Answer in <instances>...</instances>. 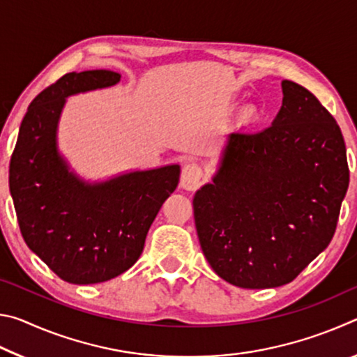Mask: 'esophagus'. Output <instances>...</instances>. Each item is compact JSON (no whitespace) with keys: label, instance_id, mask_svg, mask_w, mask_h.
<instances>
[{"label":"esophagus","instance_id":"esophagus-1","mask_svg":"<svg viewBox=\"0 0 357 357\" xmlns=\"http://www.w3.org/2000/svg\"><path fill=\"white\" fill-rule=\"evenodd\" d=\"M202 178H203L202 167L195 164V162H190V164H185L183 168L179 185L183 187L184 190H197L198 185L202 183Z\"/></svg>","mask_w":357,"mask_h":357}]
</instances>
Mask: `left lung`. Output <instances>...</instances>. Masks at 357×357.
<instances>
[{"label": "left lung", "mask_w": 357, "mask_h": 357, "mask_svg": "<svg viewBox=\"0 0 357 357\" xmlns=\"http://www.w3.org/2000/svg\"><path fill=\"white\" fill-rule=\"evenodd\" d=\"M282 93L273 124L229 134L213 183L193 197L204 257L239 288L296 279L329 245L349 184L332 114L298 83L283 80Z\"/></svg>", "instance_id": "obj_1"}]
</instances>
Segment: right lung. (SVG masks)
<instances>
[{
  "mask_svg": "<svg viewBox=\"0 0 357 357\" xmlns=\"http://www.w3.org/2000/svg\"><path fill=\"white\" fill-rule=\"evenodd\" d=\"M121 74L69 72L29 104L10 159L9 187L26 245L58 277L91 285L123 274L140 258L162 204L179 183L178 164L86 181L58 148L69 96L119 83Z\"/></svg>",
  "mask_w": 357,
  "mask_h": 357,
  "instance_id": "obj_1",
  "label": "right lung"
}]
</instances>
